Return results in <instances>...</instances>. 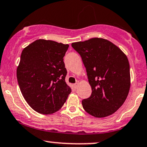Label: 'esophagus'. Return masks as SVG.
Listing matches in <instances>:
<instances>
[{"label":"esophagus","mask_w":147,"mask_h":147,"mask_svg":"<svg viewBox=\"0 0 147 147\" xmlns=\"http://www.w3.org/2000/svg\"><path fill=\"white\" fill-rule=\"evenodd\" d=\"M78 86H79V84H78V83H76V84L74 85V86H75V89H77V88H78Z\"/></svg>","instance_id":"1"}]
</instances>
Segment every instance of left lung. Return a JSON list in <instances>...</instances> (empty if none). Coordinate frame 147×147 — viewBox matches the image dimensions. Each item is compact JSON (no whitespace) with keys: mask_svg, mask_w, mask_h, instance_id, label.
Segmentation results:
<instances>
[{"mask_svg":"<svg viewBox=\"0 0 147 147\" xmlns=\"http://www.w3.org/2000/svg\"><path fill=\"white\" fill-rule=\"evenodd\" d=\"M72 47L81 57L92 91L89 98L82 100L85 111L96 118L113 114L124 103L130 89L126 55L102 38L74 42Z\"/></svg>","mask_w":147,"mask_h":147,"instance_id":"obj_1","label":"left lung"}]
</instances>
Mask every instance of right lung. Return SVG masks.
Returning a JSON list of instances; mask_svg holds the SVG:
<instances>
[{"mask_svg": "<svg viewBox=\"0 0 147 147\" xmlns=\"http://www.w3.org/2000/svg\"><path fill=\"white\" fill-rule=\"evenodd\" d=\"M68 47L40 39L23 49L17 68L18 82L24 99L40 114L56 112L71 92L65 81L63 62Z\"/></svg>", "mask_w": 147, "mask_h": 147, "instance_id": "obj_1", "label": "right lung"}]
</instances>
